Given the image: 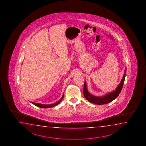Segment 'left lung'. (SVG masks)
Wrapping results in <instances>:
<instances>
[{"label":"left lung","instance_id":"8db88e82","mask_svg":"<svg viewBox=\"0 0 146 146\" xmlns=\"http://www.w3.org/2000/svg\"><path fill=\"white\" fill-rule=\"evenodd\" d=\"M126 69L125 68V74L123 76V79H121V82H120V84H119L116 89L112 92L108 93L105 96H94L91 94L87 90V84H86V81H85L84 84V90H83V93L85 98L90 102L94 103L98 105H102V104L109 103L112 102V101L115 99L119 96V93L121 92L122 88L124 84L125 77H126Z\"/></svg>","mask_w":146,"mask_h":146}]
</instances>
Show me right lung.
Masks as SVG:
<instances>
[{
    "instance_id": "right-lung-1",
    "label": "right lung",
    "mask_w": 146,
    "mask_h": 146,
    "mask_svg": "<svg viewBox=\"0 0 146 146\" xmlns=\"http://www.w3.org/2000/svg\"><path fill=\"white\" fill-rule=\"evenodd\" d=\"M64 96V94H63L62 98L59 100V101H58L56 102L53 103V104H40V103H37L32 102H31V103H32V104H33L35 106H37L38 107H40V108H52V107H53V106H55L56 105H57L58 104H59V103L62 101V100L63 99Z\"/></svg>"
}]
</instances>
